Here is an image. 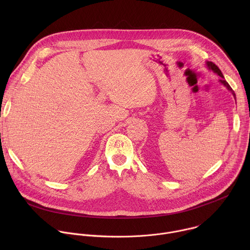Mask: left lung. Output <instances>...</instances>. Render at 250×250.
<instances>
[{
  "label": "left lung",
  "instance_id": "1",
  "mask_svg": "<svg viewBox=\"0 0 250 250\" xmlns=\"http://www.w3.org/2000/svg\"><path fill=\"white\" fill-rule=\"evenodd\" d=\"M207 66H208V68L209 69V70H211V71H213V72L215 73H217L220 77H222V79H220V82L224 85V86H226L227 88H228V90L229 91H230L231 92V94L233 95V97H234V99H235V94H234V92H233V90L231 89V87L229 85V83L225 80V77H224V75H223V73H222V71L220 70V68L215 64V63H212V62H210V61H207Z\"/></svg>",
  "mask_w": 250,
  "mask_h": 250
}]
</instances>
